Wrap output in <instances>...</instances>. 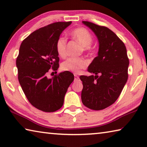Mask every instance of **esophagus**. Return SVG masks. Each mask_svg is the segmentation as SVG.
Listing matches in <instances>:
<instances>
[{"mask_svg": "<svg viewBox=\"0 0 147 147\" xmlns=\"http://www.w3.org/2000/svg\"><path fill=\"white\" fill-rule=\"evenodd\" d=\"M79 80V76H77L76 74H74V81H78Z\"/></svg>", "mask_w": 147, "mask_h": 147, "instance_id": "esophagus-1", "label": "esophagus"}]
</instances>
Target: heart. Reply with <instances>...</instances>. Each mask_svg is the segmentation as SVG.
<instances>
[{
  "instance_id": "b5f03b06",
  "label": "heart",
  "mask_w": 147,
  "mask_h": 147,
  "mask_svg": "<svg viewBox=\"0 0 147 147\" xmlns=\"http://www.w3.org/2000/svg\"><path fill=\"white\" fill-rule=\"evenodd\" d=\"M70 35L74 40L82 45L83 51L90 53L92 52L91 45L93 41V37L88 30L80 27L73 30ZM57 53L61 58L67 56V39L64 37H59L56 43ZM88 61L82 58H70L63 61L61 64V69L63 71L79 73L82 69L87 67Z\"/></svg>"
}]
</instances>
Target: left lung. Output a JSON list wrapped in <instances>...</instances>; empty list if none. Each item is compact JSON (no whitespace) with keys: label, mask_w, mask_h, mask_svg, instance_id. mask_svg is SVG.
<instances>
[{"label":"left lung","mask_w":147,"mask_h":147,"mask_svg":"<svg viewBox=\"0 0 147 147\" xmlns=\"http://www.w3.org/2000/svg\"><path fill=\"white\" fill-rule=\"evenodd\" d=\"M89 27L98 39V56L89 65L88 71L94 75L80 76L83 89L81 98L84 106L101 110L117 100L128 80L129 59L126 47L111 30L88 21Z\"/></svg>","instance_id":"1"}]
</instances>
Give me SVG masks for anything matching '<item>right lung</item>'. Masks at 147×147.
<instances>
[{
  "label": "right lung",
  "mask_w": 147,
  "mask_h": 147,
  "mask_svg": "<svg viewBox=\"0 0 147 147\" xmlns=\"http://www.w3.org/2000/svg\"><path fill=\"white\" fill-rule=\"evenodd\" d=\"M69 22H57L32 32L20 46L16 65L20 85L32 106L45 112H54L63 106L64 97L74 75L64 71L52 78L50 69L57 71L59 57L56 49L58 39Z\"/></svg>",
  "instance_id": "add662e5"
}]
</instances>
